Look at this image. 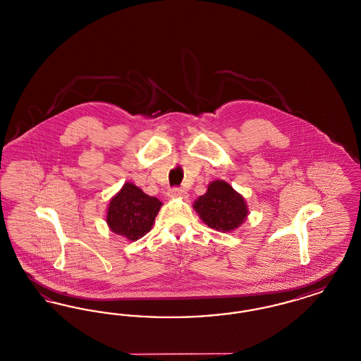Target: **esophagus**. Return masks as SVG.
Returning a JSON list of instances; mask_svg holds the SVG:
<instances>
[{
  "instance_id": "esophagus-1",
  "label": "esophagus",
  "mask_w": 361,
  "mask_h": 361,
  "mask_svg": "<svg viewBox=\"0 0 361 361\" xmlns=\"http://www.w3.org/2000/svg\"><path fill=\"white\" fill-rule=\"evenodd\" d=\"M169 196H171V197H187L188 193H187L185 189L174 187V188L169 190Z\"/></svg>"
}]
</instances>
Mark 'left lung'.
Segmentation results:
<instances>
[{"label":"left lung","mask_w":361,"mask_h":361,"mask_svg":"<svg viewBox=\"0 0 361 361\" xmlns=\"http://www.w3.org/2000/svg\"><path fill=\"white\" fill-rule=\"evenodd\" d=\"M193 208L208 227L222 233L237 228L247 216L243 197L221 180L208 185L206 195L195 202Z\"/></svg>","instance_id":"obj_1"}]
</instances>
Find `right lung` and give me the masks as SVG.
<instances>
[{"mask_svg": "<svg viewBox=\"0 0 361 361\" xmlns=\"http://www.w3.org/2000/svg\"><path fill=\"white\" fill-rule=\"evenodd\" d=\"M161 206L162 203L157 197L126 183L109 203L106 224L114 233L137 240L150 231Z\"/></svg>", "mask_w": 361, "mask_h": 361, "instance_id": "1", "label": "right lung"}]
</instances>
